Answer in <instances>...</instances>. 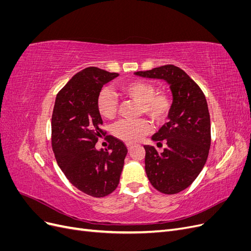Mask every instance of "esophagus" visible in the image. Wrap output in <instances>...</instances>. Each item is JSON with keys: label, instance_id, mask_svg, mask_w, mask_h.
I'll use <instances>...</instances> for the list:
<instances>
[{"label": "esophagus", "instance_id": "1", "mask_svg": "<svg viewBox=\"0 0 251 251\" xmlns=\"http://www.w3.org/2000/svg\"><path fill=\"white\" fill-rule=\"evenodd\" d=\"M134 147H135V144H133V143H126V148L128 149V151L132 150Z\"/></svg>", "mask_w": 251, "mask_h": 251}]
</instances>
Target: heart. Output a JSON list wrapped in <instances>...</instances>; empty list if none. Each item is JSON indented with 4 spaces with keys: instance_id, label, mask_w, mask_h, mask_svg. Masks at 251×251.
Returning a JSON list of instances; mask_svg holds the SVG:
<instances>
[{
    "instance_id": "1",
    "label": "heart",
    "mask_w": 251,
    "mask_h": 251,
    "mask_svg": "<svg viewBox=\"0 0 251 251\" xmlns=\"http://www.w3.org/2000/svg\"><path fill=\"white\" fill-rule=\"evenodd\" d=\"M119 92L124 97L139 103L140 115H147L156 126H161L168 120L173 107V100L169 93L157 91L154 83L143 79H133L121 83ZM96 104L98 113L103 118L114 119L118 114V100L110 90L103 89L101 91ZM112 132L120 140L137 142L151 132V125L146 119L123 120L113 127Z\"/></svg>"
}]
</instances>
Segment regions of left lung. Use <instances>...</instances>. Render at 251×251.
I'll return each mask as SVG.
<instances>
[{"label": "left lung", "instance_id": "left-lung-1", "mask_svg": "<svg viewBox=\"0 0 251 251\" xmlns=\"http://www.w3.org/2000/svg\"><path fill=\"white\" fill-rule=\"evenodd\" d=\"M135 74L170 83L174 97L170 121L151 137L158 147L165 142L166 148L158 153L155 147L144 146V162L147 176L157 191L178 194L193 183L207 160L211 135L206 98L201 88L174 65Z\"/></svg>", "mask_w": 251, "mask_h": 251}]
</instances>
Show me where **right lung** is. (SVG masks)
Masks as SVG:
<instances>
[{
	"instance_id": "1",
	"label": "right lung",
	"mask_w": 251,
	"mask_h": 251,
	"mask_svg": "<svg viewBox=\"0 0 251 251\" xmlns=\"http://www.w3.org/2000/svg\"><path fill=\"white\" fill-rule=\"evenodd\" d=\"M118 75L96 67L81 70L57 93L52 113L51 143L58 166L72 185L95 198L115 191L127 154L126 144L111 135L108 149L95 148L107 134L97 98Z\"/></svg>"
}]
</instances>
